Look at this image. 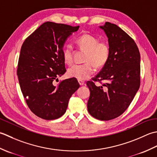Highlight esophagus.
<instances>
[{
  "instance_id": "1",
  "label": "esophagus",
  "mask_w": 157,
  "mask_h": 157,
  "mask_svg": "<svg viewBox=\"0 0 157 157\" xmlns=\"http://www.w3.org/2000/svg\"><path fill=\"white\" fill-rule=\"evenodd\" d=\"M78 82L80 85L82 86V85H85V82L83 81H82V80H78Z\"/></svg>"
}]
</instances>
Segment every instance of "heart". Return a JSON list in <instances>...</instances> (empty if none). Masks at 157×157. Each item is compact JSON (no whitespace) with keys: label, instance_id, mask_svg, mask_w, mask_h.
Returning <instances> with one entry per match:
<instances>
[{"label":"heart","instance_id":"obj_1","mask_svg":"<svg viewBox=\"0 0 157 157\" xmlns=\"http://www.w3.org/2000/svg\"><path fill=\"white\" fill-rule=\"evenodd\" d=\"M76 45L80 50L85 51L83 64H75L68 70V75L70 77L78 80L89 78L96 68H101L107 63L110 54V47L105 40L99 41V38L89 34H84L75 40ZM62 56L63 62L68 65L73 63V51L70 45L63 49Z\"/></svg>","mask_w":157,"mask_h":157}]
</instances>
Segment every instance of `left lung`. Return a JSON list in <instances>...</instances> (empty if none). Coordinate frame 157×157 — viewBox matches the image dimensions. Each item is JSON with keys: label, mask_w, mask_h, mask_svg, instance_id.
<instances>
[{"label": "left lung", "mask_w": 157, "mask_h": 157, "mask_svg": "<svg viewBox=\"0 0 157 157\" xmlns=\"http://www.w3.org/2000/svg\"><path fill=\"white\" fill-rule=\"evenodd\" d=\"M100 28L108 38L110 54L100 72L87 82L90 90L87 109L95 119L109 121L127 109L138 91L140 54L133 38L116 24L105 22ZM95 82L102 85L96 86Z\"/></svg>", "instance_id": "8db88e82"}]
</instances>
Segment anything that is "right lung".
Masks as SVG:
<instances>
[{"instance_id":"1","label":"right lung","mask_w":157,"mask_h":157,"mask_svg":"<svg viewBox=\"0 0 157 157\" xmlns=\"http://www.w3.org/2000/svg\"><path fill=\"white\" fill-rule=\"evenodd\" d=\"M78 28L44 22L22 44L17 70L19 83L28 108L41 119L62 117L70 97L80 87L75 78L55 85L57 77L66 72L63 44Z\"/></svg>"}]
</instances>
